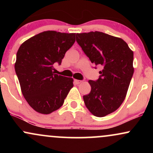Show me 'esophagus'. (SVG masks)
I'll list each match as a JSON object with an SVG mask.
<instances>
[{
    "label": "esophagus",
    "mask_w": 153,
    "mask_h": 153,
    "mask_svg": "<svg viewBox=\"0 0 153 153\" xmlns=\"http://www.w3.org/2000/svg\"><path fill=\"white\" fill-rule=\"evenodd\" d=\"M74 82H75V84H76V85H78V84L81 83L82 80H74Z\"/></svg>",
    "instance_id": "1"
}]
</instances>
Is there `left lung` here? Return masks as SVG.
Here are the masks:
<instances>
[{"label":"left lung","instance_id":"obj_1","mask_svg":"<svg viewBox=\"0 0 153 153\" xmlns=\"http://www.w3.org/2000/svg\"><path fill=\"white\" fill-rule=\"evenodd\" d=\"M76 41L91 62L103 70L96 80H89L90 94L83 96L85 106L103 117L123 103L134 73V54L122 39L100 31L76 34Z\"/></svg>","mask_w":153,"mask_h":153}]
</instances>
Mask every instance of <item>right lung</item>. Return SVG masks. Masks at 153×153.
<instances>
[{
  "label": "right lung",
  "mask_w": 153,
  "mask_h": 153,
  "mask_svg": "<svg viewBox=\"0 0 153 153\" xmlns=\"http://www.w3.org/2000/svg\"><path fill=\"white\" fill-rule=\"evenodd\" d=\"M75 42L74 33L47 31L24 42L16 54L15 71L24 97L33 109L49 114L62 106L73 86L72 78L54 74Z\"/></svg>",
  "instance_id": "add662e5"
}]
</instances>
